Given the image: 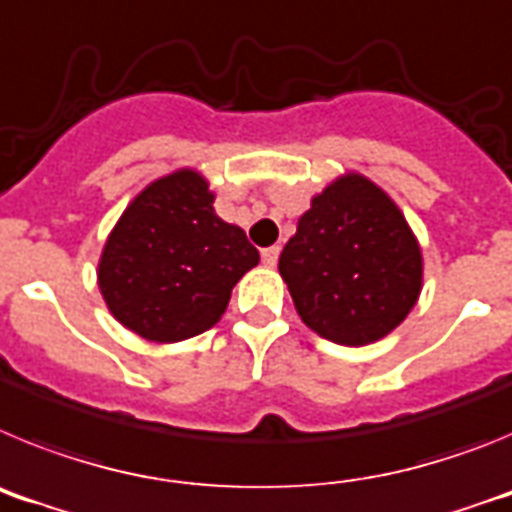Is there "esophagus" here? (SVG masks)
I'll list each match as a JSON object with an SVG mask.
<instances>
[{
    "label": "esophagus",
    "instance_id": "obj_1",
    "mask_svg": "<svg viewBox=\"0 0 512 512\" xmlns=\"http://www.w3.org/2000/svg\"><path fill=\"white\" fill-rule=\"evenodd\" d=\"M279 251H282V248H279V246H269V248H264V251H261V261H264L266 266H277V261H279Z\"/></svg>",
    "mask_w": 512,
    "mask_h": 512
}]
</instances>
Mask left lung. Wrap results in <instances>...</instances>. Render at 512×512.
I'll use <instances>...</instances> for the list:
<instances>
[{
	"label": "left lung",
	"mask_w": 512,
	"mask_h": 512,
	"mask_svg": "<svg viewBox=\"0 0 512 512\" xmlns=\"http://www.w3.org/2000/svg\"><path fill=\"white\" fill-rule=\"evenodd\" d=\"M300 318L343 346L379 341L420 295L423 261L395 202L364 176H343L312 200L279 256Z\"/></svg>",
	"instance_id": "1"
}]
</instances>
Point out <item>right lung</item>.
Returning <instances> with one entry per match:
<instances>
[{
  "mask_svg": "<svg viewBox=\"0 0 512 512\" xmlns=\"http://www.w3.org/2000/svg\"><path fill=\"white\" fill-rule=\"evenodd\" d=\"M256 264L246 233L215 215L205 179L184 169L122 212L99 261V289L125 328L174 343L212 328Z\"/></svg>",
  "mask_w": 512,
  "mask_h": 512,
  "instance_id": "1",
  "label": "right lung"
}]
</instances>
